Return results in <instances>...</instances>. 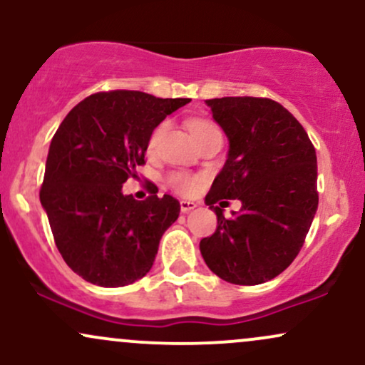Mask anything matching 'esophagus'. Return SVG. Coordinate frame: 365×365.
I'll return each mask as SVG.
<instances>
[{
    "mask_svg": "<svg viewBox=\"0 0 365 365\" xmlns=\"http://www.w3.org/2000/svg\"><path fill=\"white\" fill-rule=\"evenodd\" d=\"M195 207H197V202H194V200H182V202H180V209H182V212H190L194 211Z\"/></svg>",
    "mask_w": 365,
    "mask_h": 365,
    "instance_id": "esophagus-1",
    "label": "esophagus"
}]
</instances>
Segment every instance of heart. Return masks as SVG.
Instances as JSON below:
<instances>
[{"instance_id": "obj_1", "label": "heart", "mask_w": 365, "mask_h": 365, "mask_svg": "<svg viewBox=\"0 0 365 365\" xmlns=\"http://www.w3.org/2000/svg\"><path fill=\"white\" fill-rule=\"evenodd\" d=\"M212 127H215V125L209 123V121H206V120H195L190 123V132H192V135H195V133L202 132V130L212 128ZM161 133H163V127H158L156 130H154V133L150 135V139H149V149H154V145L158 144L159 135H161ZM170 185L173 187L175 190H178L180 194H192V192L195 190L197 182H195V178L188 177V175L175 173L170 177Z\"/></svg>"}]
</instances>
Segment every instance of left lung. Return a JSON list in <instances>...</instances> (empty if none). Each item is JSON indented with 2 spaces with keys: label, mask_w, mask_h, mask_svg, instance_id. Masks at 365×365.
Wrapping results in <instances>:
<instances>
[{
  "label": "left lung",
  "mask_w": 365,
  "mask_h": 365,
  "mask_svg": "<svg viewBox=\"0 0 365 365\" xmlns=\"http://www.w3.org/2000/svg\"><path fill=\"white\" fill-rule=\"evenodd\" d=\"M206 104L230 148L206 195L217 226L200 240V254L225 282L261 284L290 266L311 228L319 202L316 149L295 116L273 99L245 96ZM223 198L240 200L241 211L225 218Z\"/></svg>",
  "instance_id": "8db88e82"
}]
</instances>
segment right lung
Listing matches in <instances>:
<instances>
[{"instance_id":"1","label":"right lung","mask_w":365,"mask_h":365,"mask_svg":"<svg viewBox=\"0 0 365 365\" xmlns=\"http://www.w3.org/2000/svg\"><path fill=\"white\" fill-rule=\"evenodd\" d=\"M187 103L139 91L98 92L58 127L39 197L61 257L86 282L125 287L153 267L180 202L156 192L135 200L121 187L145 163L154 128Z\"/></svg>"}]
</instances>
